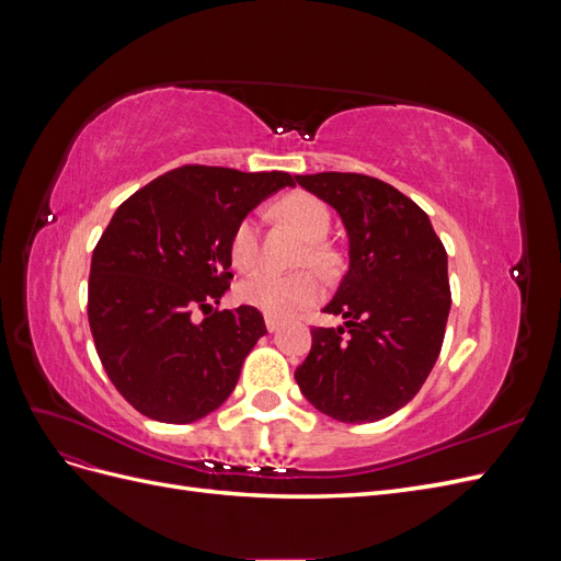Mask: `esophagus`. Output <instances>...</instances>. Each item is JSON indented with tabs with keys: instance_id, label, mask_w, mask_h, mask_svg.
<instances>
[{
	"instance_id": "1",
	"label": "esophagus",
	"mask_w": 561,
	"mask_h": 561,
	"mask_svg": "<svg viewBox=\"0 0 561 561\" xmlns=\"http://www.w3.org/2000/svg\"><path fill=\"white\" fill-rule=\"evenodd\" d=\"M280 328V320H276V318H271V316H266V330L274 334L276 330Z\"/></svg>"
}]
</instances>
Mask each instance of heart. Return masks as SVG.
Masks as SVG:
<instances>
[{"mask_svg":"<svg viewBox=\"0 0 561 561\" xmlns=\"http://www.w3.org/2000/svg\"><path fill=\"white\" fill-rule=\"evenodd\" d=\"M278 215L290 222L304 239L309 241L307 257L313 264L325 266L330 262V252L320 241L325 239L330 231V210L325 203L311 194H293L285 196L278 206ZM231 262L239 268H252L260 254V227L257 219L252 215L243 217L239 227L231 233ZM236 297H239L245 307L260 309L271 318H290L297 311L313 307L322 297V280L316 271H293V274H278V271L260 268L243 278L236 287Z\"/></svg>","mask_w":561,"mask_h":561,"instance_id":"heart-1","label":"heart"}]
</instances>
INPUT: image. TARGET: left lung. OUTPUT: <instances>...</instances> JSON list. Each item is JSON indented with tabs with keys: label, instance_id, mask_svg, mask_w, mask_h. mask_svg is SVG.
Wrapping results in <instances>:
<instances>
[{
	"label": "left lung",
	"instance_id": "8db88e82",
	"mask_svg": "<svg viewBox=\"0 0 561 561\" xmlns=\"http://www.w3.org/2000/svg\"><path fill=\"white\" fill-rule=\"evenodd\" d=\"M342 217L348 271L313 328L295 379L318 412L344 423L386 419L410 402L443 348L451 307L447 252L412 198L358 173L295 175Z\"/></svg>",
	"mask_w": 561,
	"mask_h": 561
}]
</instances>
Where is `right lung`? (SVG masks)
I'll return each mask as SVG.
<instances>
[{"label":"right lung","instance_id":"1","mask_svg":"<svg viewBox=\"0 0 561 561\" xmlns=\"http://www.w3.org/2000/svg\"><path fill=\"white\" fill-rule=\"evenodd\" d=\"M295 178L182 165L116 208L93 250L89 322L107 377L135 410L192 423L233 393L266 334L257 309L214 311L229 290L231 233ZM201 308L209 316L196 323Z\"/></svg>","mask_w":561,"mask_h":561}]
</instances>
